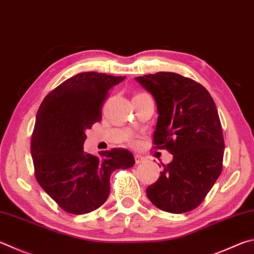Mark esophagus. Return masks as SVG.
<instances>
[{"label": "esophagus", "instance_id": "obj_1", "mask_svg": "<svg viewBox=\"0 0 254 254\" xmlns=\"http://www.w3.org/2000/svg\"><path fill=\"white\" fill-rule=\"evenodd\" d=\"M134 160H135V163L139 164V163H141V162H143V161H144V158H143L142 155L135 154V155H134Z\"/></svg>", "mask_w": 254, "mask_h": 254}]
</instances>
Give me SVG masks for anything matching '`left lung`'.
Wrapping results in <instances>:
<instances>
[{
	"instance_id": "obj_1",
	"label": "left lung",
	"mask_w": 254,
	"mask_h": 254,
	"mask_svg": "<svg viewBox=\"0 0 254 254\" xmlns=\"http://www.w3.org/2000/svg\"><path fill=\"white\" fill-rule=\"evenodd\" d=\"M135 80L158 107L153 149L173 155L146 195L171 213L194 210L222 172L224 139L214 101L203 85L178 73L158 72Z\"/></svg>"
}]
</instances>
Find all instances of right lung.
<instances>
[{
  "label": "right lung",
  "mask_w": 254,
  "mask_h": 254,
  "mask_svg": "<svg viewBox=\"0 0 254 254\" xmlns=\"http://www.w3.org/2000/svg\"><path fill=\"white\" fill-rule=\"evenodd\" d=\"M124 79L82 72L51 91L40 105L31 139L35 179L67 213L98 209L110 194L111 173L135 163L131 152L122 147L100 155L83 151L85 131L101 121L109 91Z\"/></svg>",
  "instance_id": "1"
}]
</instances>
